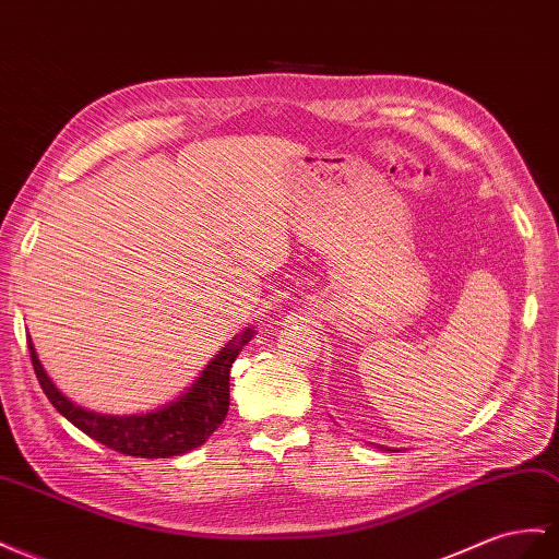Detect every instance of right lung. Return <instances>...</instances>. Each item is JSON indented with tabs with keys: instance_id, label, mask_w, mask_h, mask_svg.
<instances>
[{
	"instance_id": "add662e5",
	"label": "right lung",
	"mask_w": 559,
	"mask_h": 559,
	"mask_svg": "<svg viewBox=\"0 0 559 559\" xmlns=\"http://www.w3.org/2000/svg\"><path fill=\"white\" fill-rule=\"evenodd\" d=\"M251 334L253 331L247 329L242 336L235 338L228 348L211 361L206 371L194 381L190 392H186L178 402L141 416H108L82 409V406L70 402L51 383L47 371L39 365L35 345L29 338L27 348L44 395L49 397L56 412L63 414L72 426H78L92 440L119 451V454L141 459H169L200 447L223 424L230 404L233 361L239 355V348L249 343Z\"/></svg>"
}]
</instances>
